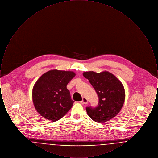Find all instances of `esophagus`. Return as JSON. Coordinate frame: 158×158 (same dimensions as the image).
I'll return each mask as SVG.
<instances>
[{"instance_id": "34e87169", "label": "esophagus", "mask_w": 158, "mask_h": 158, "mask_svg": "<svg viewBox=\"0 0 158 158\" xmlns=\"http://www.w3.org/2000/svg\"><path fill=\"white\" fill-rule=\"evenodd\" d=\"M82 104H86L88 103V99L86 98H83L82 101L80 102Z\"/></svg>"}]
</instances>
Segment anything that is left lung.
Wrapping results in <instances>:
<instances>
[{
	"label": "left lung",
	"mask_w": 158,
	"mask_h": 158,
	"mask_svg": "<svg viewBox=\"0 0 158 158\" xmlns=\"http://www.w3.org/2000/svg\"><path fill=\"white\" fill-rule=\"evenodd\" d=\"M83 75L89 80L99 98L97 106L86 108L89 117L98 123H105L115 117L120 111L125 100L123 84L115 76L106 71L85 72Z\"/></svg>",
	"instance_id": "left-lung-1"
}]
</instances>
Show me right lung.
Segmentation results:
<instances>
[{
	"label": "right lung",
	"instance_id": "right-lung-1",
	"mask_svg": "<svg viewBox=\"0 0 158 158\" xmlns=\"http://www.w3.org/2000/svg\"><path fill=\"white\" fill-rule=\"evenodd\" d=\"M75 76L71 71L52 70L44 73L32 89L34 106L42 117L56 121L64 116L72 107L67 85Z\"/></svg>",
	"mask_w": 158,
	"mask_h": 158
}]
</instances>
